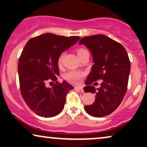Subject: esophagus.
I'll use <instances>...</instances> for the list:
<instances>
[{"instance_id": "1", "label": "esophagus", "mask_w": 147, "mask_h": 147, "mask_svg": "<svg viewBox=\"0 0 147 147\" xmlns=\"http://www.w3.org/2000/svg\"><path fill=\"white\" fill-rule=\"evenodd\" d=\"M75 88L76 90H80V91H83V88L82 86H75Z\"/></svg>"}]
</instances>
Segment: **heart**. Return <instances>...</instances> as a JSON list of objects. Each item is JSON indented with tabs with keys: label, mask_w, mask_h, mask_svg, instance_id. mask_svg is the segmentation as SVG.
Here are the masks:
<instances>
[{
	"label": "heart",
	"mask_w": 147,
	"mask_h": 147,
	"mask_svg": "<svg viewBox=\"0 0 147 147\" xmlns=\"http://www.w3.org/2000/svg\"><path fill=\"white\" fill-rule=\"evenodd\" d=\"M84 49H79L77 51V55H79L80 53H82V52H84ZM63 54H61L60 55L59 58L58 59V63L59 65H61L62 61H63ZM84 74L82 72H77V71H70L68 73H67L65 75V79L69 81L70 82H72V83H77L79 82V81L81 80V79L84 77Z\"/></svg>",
	"instance_id": "1"
}]
</instances>
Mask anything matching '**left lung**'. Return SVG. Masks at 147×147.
<instances>
[{"instance_id":"1","label":"left lung","mask_w":147,"mask_h":147,"mask_svg":"<svg viewBox=\"0 0 147 147\" xmlns=\"http://www.w3.org/2000/svg\"><path fill=\"white\" fill-rule=\"evenodd\" d=\"M79 43L90 50L94 63L84 90L95 93V100L84 109L91 116L104 117L119 106L127 90L131 70L129 56L120 43L105 35L85 36ZM100 79L102 82L99 89L91 85Z\"/></svg>"}]
</instances>
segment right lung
<instances>
[{
    "label": "right lung",
    "instance_id": "obj_1",
    "mask_svg": "<svg viewBox=\"0 0 147 147\" xmlns=\"http://www.w3.org/2000/svg\"><path fill=\"white\" fill-rule=\"evenodd\" d=\"M79 39L46 33L31 38L25 45L18 64L20 88L27 105L38 115L51 117L63 110L67 93L74 87L66 81L52 88L46 84L50 80L57 83L60 55Z\"/></svg>",
    "mask_w": 147,
    "mask_h": 147
}]
</instances>
